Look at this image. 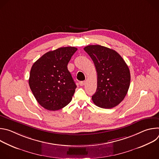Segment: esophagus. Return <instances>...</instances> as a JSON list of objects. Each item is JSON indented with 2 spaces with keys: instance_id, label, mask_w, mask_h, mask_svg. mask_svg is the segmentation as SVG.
Returning a JSON list of instances; mask_svg holds the SVG:
<instances>
[{
  "instance_id": "34e87169",
  "label": "esophagus",
  "mask_w": 159,
  "mask_h": 159,
  "mask_svg": "<svg viewBox=\"0 0 159 159\" xmlns=\"http://www.w3.org/2000/svg\"><path fill=\"white\" fill-rule=\"evenodd\" d=\"M79 84H80V85L83 86V85H84L85 84V81H81V82H79Z\"/></svg>"
}]
</instances>
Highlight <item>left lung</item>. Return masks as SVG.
Instances as JSON below:
<instances>
[{"label":"left lung","instance_id":"left-lung-1","mask_svg":"<svg viewBox=\"0 0 159 159\" xmlns=\"http://www.w3.org/2000/svg\"><path fill=\"white\" fill-rule=\"evenodd\" d=\"M84 50L92 58L98 74L93 102L105 109L118 106L125 98L130 84V72L126 62L116 51L101 45H89Z\"/></svg>","mask_w":159,"mask_h":159}]
</instances>
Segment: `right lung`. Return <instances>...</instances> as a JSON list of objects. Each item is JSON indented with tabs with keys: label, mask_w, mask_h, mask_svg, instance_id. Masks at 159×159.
Wrapping results in <instances>:
<instances>
[{
	"label": "right lung",
	"mask_w": 159,
	"mask_h": 159,
	"mask_svg": "<svg viewBox=\"0 0 159 159\" xmlns=\"http://www.w3.org/2000/svg\"><path fill=\"white\" fill-rule=\"evenodd\" d=\"M77 50L59 48L44 54L33 65L29 85L38 102L49 111L60 109L72 101L77 87L67 65Z\"/></svg>",
	"instance_id": "1"
}]
</instances>
